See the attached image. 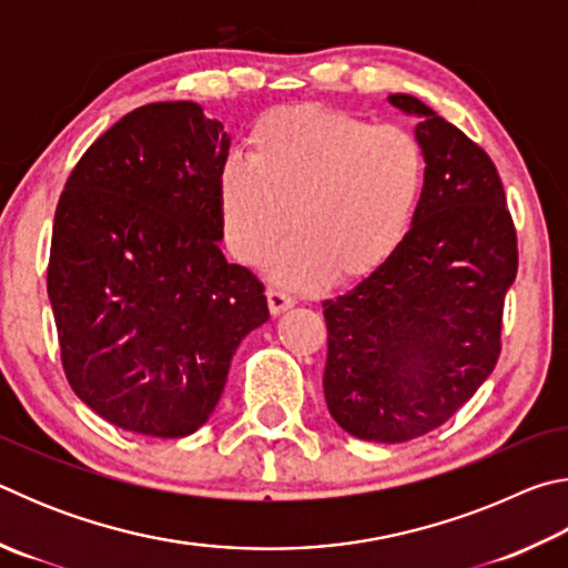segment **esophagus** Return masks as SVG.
I'll use <instances>...</instances> for the list:
<instances>
[{"label": "esophagus", "instance_id": "obj_1", "mask_svg": "<svg viewBox=\"0 0 568 568\" xmlns=\"http://www.w3.org/2000/svg\"><path fill=\"white\" fill-rule=\"evenodd\" d=\"M295 305V297L285 291H277V287H271L267 291V307H271L273 315H281L287 307Z\"/></svg>", "mask_w": 568, "mask_h": 568}]
</instances>
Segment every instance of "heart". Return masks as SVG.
Returning a JSON list of instances; mask_svg holds the SVG:
<instances>
[{
  "label": "heart",
  "mask_w": 568,
  "mask_h": 568,
  "mask_svg": "<svg viewBox=\"0 0 568 568\" xmlns=\"http://www.w3.org/2000/svg\"><path fill=\"white\" fill-rule=\"evenodd\" d=\"M426 185L416 134L341 110L303 104L267 114L250 162L217 180L225 240L237 261L263 265L291 230L273 273L293 287L358 283L403 245Z\"/></svg>",
  "instance_id": "b5f03b06"
}]
</instances>
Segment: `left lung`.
Returning <instances> with one entry per match:
<instances>
[{
	"label": "left lung",
	"mask_w": 568,
	"mask_h": 568,
	"mask_svg": "<svg viewBox=\"0 0 568 568\" xmlns=\"http://www.w3.org/2000/svg\"><path fill=\"white\" fill-rule=\"evenodd\" d=\"M426 185L403 245L378 273L323 303L331 416L363 440L403 444L454 416L496 368L516 227L491 158L410 94Z\"/></svg>",
	"instance_id": "left-lung-1"
}]
</instances>
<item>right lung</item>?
<instances>
[{
	"label": "right lung",
	"instance_id": "obj_1",
	"mask_svg": "<svg viewBox=\"0 0 568 568\" xmlns=\"http://www.w3.org/2000/svg\"><path fill=\"white\" fill-rule=\"evenodd\" d=\"M227 150L200 104L152 102L92 142L57 203L47 293L64 376L132 434H195L271 318L263 283L220 250Z\"/></svg>",
	"mask_w": 568,
	"mask_h": 568
}]
</instances>
